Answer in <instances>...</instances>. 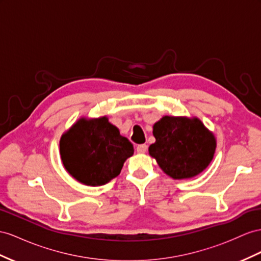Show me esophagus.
Returning a JSON list of instances; mask_svg holds the SVG:
<instances>
[{
  "label": "esophagus",
  "instance_id": "34e87169",
  "mask_svg": "<svg viewBox=\"0 0 261 261\" xmlns=\"http://www.w3.org/2000/svg\"><path fill=\"white\" fill-rule=\"evenodd\" d=\"M146 151H148V145H146V144H139L137 146V152L138 153H145Z\"/></svg>",
  "mask_w": 261,
  "mask_h": 261
}]
</instances>
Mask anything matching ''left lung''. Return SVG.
<instances>
[{
  "label": "left lung",
  "instance_id": "8db88e82",
  "mask_svg": "<svg viewBox=\"0 0 261 261\" xmlns=\"http://www.w3.org/2000/svg\"><path fill=\"white\" fill-rule=\"evenodd\" d=\"M155 143L149 153L160 168L175 179L204 171L214 156L216 140L197 118L163 117L153 125Z\"/></svg>",
  "mask_w": 261,
  "mask_h": 261
}]
</instances>
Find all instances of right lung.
<instances>
[{
    "label": "right lung",
    "instance_id": "add662e5",
    "mask_svg": "<svg viewBox=\"0 0 261 261\" xmlns=\"http://www.w3.org/2000/svg\"><path fill=\"white\" fill-rule=\"evenodd\" d=\"M59 148L67 172L89 186L103 185L118 176L133 154V144L107 117L79 119L64 133Z\"/></svg>",
    "mask_w": 261,
    "mask_h": 261
}]
</instances>
